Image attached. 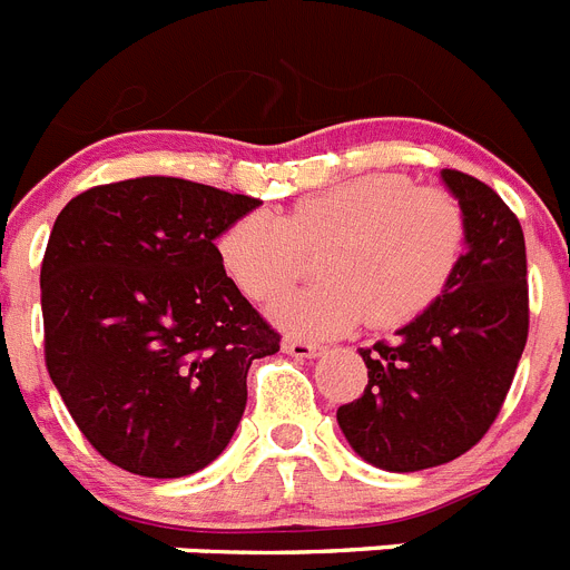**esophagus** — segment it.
I'll return each mask as SVG.
<instances>
[{"instance_id": "esophagus-1", "label": "esophagus", "mask_w": 570, "mask_h": 570, "mask_svg": "<svg viewBox=\"0 0 570 570\" xmlns=\"http://www.w3.org/2000/svg\"><path fill=\"white\" fill-rule=\"evenodd\" d=\"M285 354L296 356V360H314V356L322 354V345L320 342H311V340H296V336H291V340H285Z\"/></svg>"}]
</instances>
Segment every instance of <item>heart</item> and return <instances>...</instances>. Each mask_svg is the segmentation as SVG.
<instances>
[{
    "instance_id": "heart-1",
    "label": "heart",
    "mask_w": 570,
    "mask_h": 570,
    "mask_svg": "<svg viewBox=\"0 0 570 570\" xmlns=\"http://www.w3.org/2000/svg\"><path fill=\"white\" fill-rule=\"evenodd\" d=\"M465 210L445 188L407 174H365L299 196L282 216L250 210L219 234L225 274L254 302H274L320 254L322 282L274 305L282 328L334 336L367 320L400 328L454 279Z\"/></svg>"
}]
</instances>
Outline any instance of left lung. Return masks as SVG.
<instances>
[{"instance_id": "1", "label": "left lung", "mask_w": 570, "mask_h": 570, "mask_svg": "<svg viewBox=\"0 0 570 570\" xmlns=\"http://www.w3.org/2000/svg\"><path fill=\"white\" fill-rule=\"evenodd\" d=\"M468 223V250L445 294L400 328L360 347L367 385L336 422L356 454L385 471H422L471 451L500 414L528 340L522 225L500 194L442 170Z\"/></svg>"}]
</instances>
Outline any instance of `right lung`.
Masks as SVG:
<instances>
[{
	"label": "right lung",
	"mask_w": 570,
	"mask_h": 570,
	"mask_svg": "<svg viewBox=\"0 0 570 570\" xmlns=\"http://www.w3.org/2000/svg\"><path fill=\"white\" fill-rule=\"evenodd\" d=\"M259 199L139 176L73 196L42 259L45 365L114 465L176 480L223 454L248 367L282 336L225 274L216 236Z\"/></svg>",
	"instance_id": "obj_1"
}]
</instances>
